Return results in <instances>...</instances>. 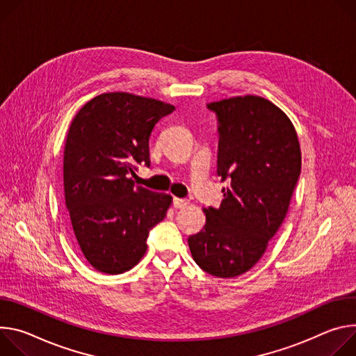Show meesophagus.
I'll use <instances>...</instances> for the list:
<instances>
[{"label":"esophagus","mask_w":356,"mask_h":356,"mask_svg":"<svg viewBox=\"0 0 356 356\" xmlns=\"http://www.w3.org/2000/svg\"><path fill=\"white\" fill-rule=\"evenodd\" d=\"M172 205H174V208L181 209V208H185V207L188 205V201H186V200H184V198H177V196H174Z\"/></svg>","instance_id":"obj_1"}]
</instances>
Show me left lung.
<instances>
[{
	"label": "left lung",
	"instance_id": "8db88e82",
	"mask_svg": "<svg viewBox=\"0 0 356 356\" xmlns=\"http://www.w3.org/2000/svg\"><path fill=\"white\" fill-rule=\"evenodd\" d=\"M218 120L219 209H205L204 229L188 238L193 260L220 279L250 270L282 226L301 172L290 118L259 96L208 103Z\"/></svg>",
	"mask_w": 356,
	"mask_h": 356
}]
</instances>
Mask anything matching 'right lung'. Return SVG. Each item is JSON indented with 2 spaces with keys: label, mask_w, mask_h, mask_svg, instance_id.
Wrapping results in <instances>:
<instances>
[{
  "label": "right lung",
  "mask_w": 356,
  "mask_h": 356,
  "mask_svg": "<svg viewBox=\"0 0 356 356\" xmlns=\"http://www.w3.org/2000/svg\"><path fill=\"white\" fill-rule=\"evenodd\" d=\"M174 106L130 93H104L86 103L70 124L63 156L67 219L86 260L99 271L120 274L147 250L149 230L172 202L133 181L149 167L154 126Z\"/></svg>",
  "instance_id": "add662e5"
}]
</instances>
